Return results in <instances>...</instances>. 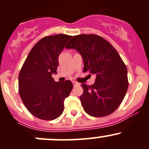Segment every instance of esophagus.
Returning <instances> with one entry per match:
<instances>
[{"mask_svg":"<svg viewBox=\"0 0 149 149\" xmlns=\"http://www.w3.org/2000/svg\"><path fill=\"white\" fill-rule=\"evenodd\" d=\"M73 86H77L80 85V84L78 83V82H76V81H73Z\"/></svg>","mask_w":149,"mask_h":149,"instance_id":"obj_1","label":"esophagus"}]
</instances>
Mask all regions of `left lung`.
Returning <instances> with one entry per match:
<instances>
[{"mask_svg": "<svg viewBox=\"0 0 149 149\" xmlns=\"http://www.w3.org/2000/svg\"><path fill=\"white\" fill-rule=\"evenodd\" d=\"M65 47L78 51L84 61V72L96 76L94 84L81 85L84 92L79 99L84 111L96 118L112 114L123 102L128 87L127 68L119 53L96 34L74 36Z\"/></svg>", "mask_w": 149, "mask_h": 149, "instance_id": "obj_1", "label": "left lung"}]
</instances>
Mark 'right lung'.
I'll return each instance as SVG.
<instances>
[{"mask_svg":"<svg viewBox=\"0 0 149 149\" xmlns=\"http://www.w3.org/2000/svg\"><path fill=\"white\" fill-rule=\"evenodd\" d=\"M72 36L57 34L43 37L29 53L19 75V92L29 112L45 120L62 115L64 101L73 88L70 81L55 82L58 56Z\"/></svg>","mask_w":149,"mask_h":149,"instance_id":"1","label":"right lung"}]
</instances>
